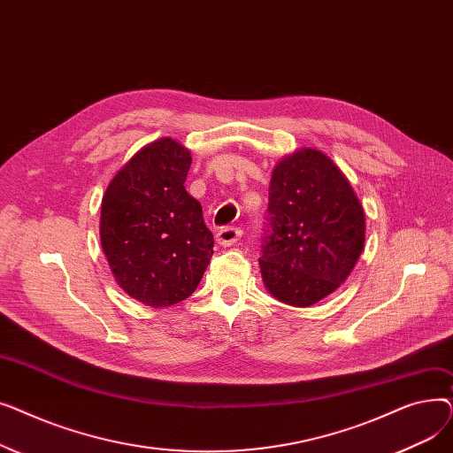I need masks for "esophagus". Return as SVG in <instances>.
<instances>
[{
    "label": "esophagus",
    "mask_w": 453,
    "mask_h": 453,
    "mask_svg": "<svg viewBox=\"0 0 453 453\" xmlns=\"http://www.w3.org/2000/svg\"><path fill=\"white\" fill-rule=\"evenodd\" d=\"M241 236H242V229H241V227H222V229L217 233V241H219L220 246L229 248V246H233L234 242H239Z\"/></svg>",
    "instance_id": "34e87169"
}]
</instances>
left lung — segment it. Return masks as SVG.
<instances>
[{
    "instance_id": "obj_1",
    "label": "left lung",
    "mask_w": 453,
    "mask_h": 453,
    "mask_svg": "<svg viewBox=\"0 0 453 453\" xmlns=\"http://www.w3.org/2000/svg\"><path fill=\"white\" fill-rule=\"evenodd\" d=\"M364 242V207L334 161L301 149L275 165L258 258L275 299L311 306L330 296L352 272Z\"/></svg>"
}]
</instances>
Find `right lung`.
I'll return each mask as SVG.
<instances>
[{
  "mask_svg": "<svg viewBox=\"0 0 453 453\" xmlns=\"http://www.w3.org/2000/svg\"><path fill=\"white\" fill-rule=\"evenodd\" d=\"M190 152L171 137L142 147L110 181L101 205V244L115 280L139 303L187 299L212 257L202 205L185 190Z\"/></svg>",
  "mask_w": 453,
  "mask_h": 453,
  "instance_id": "obj_1",
  "label": "right lung"
}]
</instances>
